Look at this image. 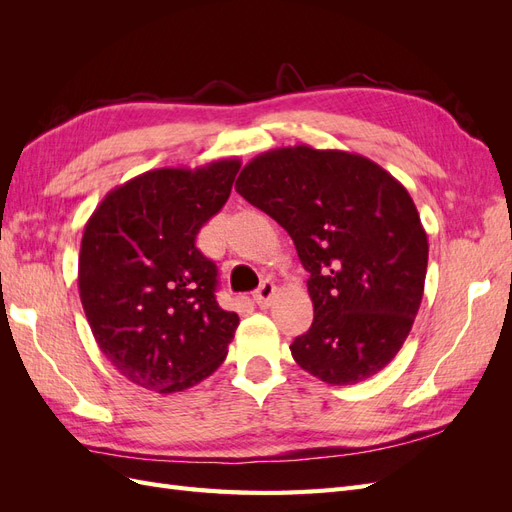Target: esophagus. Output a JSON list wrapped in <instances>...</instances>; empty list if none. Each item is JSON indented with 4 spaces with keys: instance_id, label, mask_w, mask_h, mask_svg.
I'll list each match as a JSON object with an SVG mask.
<instances>
[{
    "instance_id": "1",
    "label": "esophagus",
    "mask_w": 512,
    "mask_h": 512,
    "mask_svg": "<svg viewBox=\"0 0 512 512\" xmlns=\"http://www.w3.org/2000/svg\"><path fill=\"white\" fill-rule=\"evenodd\" d=\"M273 297H275V284L265 280L260 284V288L254 292V301L258 307H269L273 303Z\"/></svg>"
}]
</instances>
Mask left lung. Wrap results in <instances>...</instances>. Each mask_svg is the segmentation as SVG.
Returning a JSON list of instances; mask_svg holds the SVG:
<instances>
[{
    "instance_id": "left-lung-1",
    "label": "left lung",
    "mask_w": 512,
    "mask_h": 512,
    "mask_svg": "<svg viewBox=\"0 0 512 512\" xmlns=\"http://www.w3.org/2000/svg\"><path fill=\"white\" fill-rule=\"evenodd\" d=\"M237 192L294 241L314 322L292 359L327 384L378 374L421 307L429 243L408 190L363 156L307 145L245 164Z\"/></svg>"
}]
</instances>
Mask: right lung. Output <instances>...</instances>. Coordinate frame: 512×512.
<instances>
[{"label": "right lung", "mask_w": 512, "mask_h": 512, "mask_svg": "<svg viewBox=\"0 0 512 512\" xmlns=\"http://www.w3.org/2000/svg\"><path fill=\"white\" fill-rule=\"evenodd\" d=\"M237 158L156 168L111 190L85 226L79 292L96 342L136 386L177 393L218 369L239 316L215 299L196 235L230 196Z\"/></svg>", "instance_id": "1"}]
</instances>
